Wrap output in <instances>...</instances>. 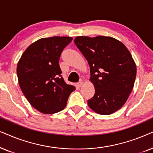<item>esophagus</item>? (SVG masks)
Wrapping results in <instances>:
<instances>
[{
	"mask_svg": "<svg viewBox=\"0 0 153 153\" xmlns=\"http://www.w3.org/2000/svg\"><path fill=\"white\" fill-rule=\"evenodd\" d=\"M82 85H83L82 82H79L78 83H77V84H76V86L78 87H81L82 86Z\"/></svg>",
	"mask_w": 153,
	"mask_h": 153,
	"instance_id": "esophagus-1",
	"label": "esophagus"
}]
</instances>
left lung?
<instances>
[{
	"mask_svg": "<svg viewBox=\"0 0 153 153\" xmlns=\"http://www.w3.org/2000/svg\"><path fill=\"white\" fill-rule=\"evenodd\" d=\"M74 42L90 67V81L95 94L87 101L89 108L101 115L121 108L134 87L135 62L123 42L108 36H78Z\"/></svg>",
	"mask_w": 153,
	"mask_h": 153,
	"instance_id": "1",
	"label": "left lung"
}]
</instances>
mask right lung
<instances>
[{
    "instance_id": "add662e5",
    "label": "right lung",
    "mask_w": 153,
    "mask_h": 153,
    "mask_svg": "<svg viewBox=\"0 0 153 153\" xmlns=\"http://www.w3.org/2000/svg\"><path fill=\"white\" fill-rule=\"evenodd\" d=\"M72 40L60 36L41 38L28 47L18 62L22 92L34 108L44 114L62 111L75 89L64 82L59 65L62 51Z\"/></svg>"
}]
</instances>
